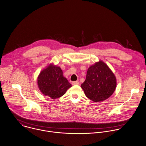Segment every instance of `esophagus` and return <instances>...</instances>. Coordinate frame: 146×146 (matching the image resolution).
I'll list each match as a JSON object with an SVG mask.
<instances>
[{"instance_id":"34e87169","label":"esophagus","mask_w":146,"mask_h":146,"mask_svg":"<svg viewBox=\"0 0 146 146\" xmlns=\"http://www.w3.org/2000/svg\"><path fill=\"white\" fill-rule=\"evenodd\" d=\"M72 85H78L79 84V82L78 81H74L72 82Z\"/></svg>"}]
</instances>
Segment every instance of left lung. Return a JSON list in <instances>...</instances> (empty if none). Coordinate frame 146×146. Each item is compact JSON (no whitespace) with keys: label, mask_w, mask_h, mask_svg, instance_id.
Listing matches in <instances>:
<instances>
[{"label":"left lung","mask_w":146,"mask_h":146,"mask_svg":"<svg viewBox=\"0 0 146 146\" xmlns=\"http://www.w3.org/2000/svg\"><path fill=\"white\" fill-rule=\"evenodd\" d=\"M116 85L114 74L104 62L99 61L89 67L86 80L81 87L87 97L97 102L111 96Z\"/></svg>","instance_id":"8db88e82"}]
</instances>
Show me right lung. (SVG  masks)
<instances>
[{
	"label": "right lung",
	"mask_w": 146,
	"mask_h": 146,
	"mask_svg": "<svg viewBox=\"0 0 146 146\" xmlns=\"http://www.w3.org/2000/svg\"><path fill=\"white\" fill-rule=\"evenodd\" d=\"M41 92L52 99L61 97L71 87L59 67L50 64L42 70L37 80Z\"/></svg>",
	"instance_id": "obj_1"
}]
</instances>
